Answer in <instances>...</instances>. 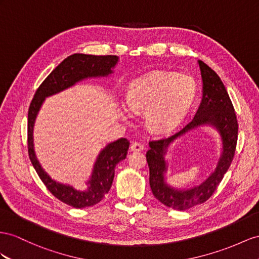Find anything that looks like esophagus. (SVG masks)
I'll return each mask as SVG.
<instances>
[{"mask_svg": "<svg viewBox=\"0 0 259 259\" xmlns=\"http://www.w3.org/2000/svg\"><path fill=\"white\" fill-rule=\"evenodd\" d=\"M143 149H144L143 144L139 143V142H134V143L131 144V147H130V150H131V151H134V152H139V151H142Z\"/></svg>", "mask_w": 259, "mask_h": 259, "instance_id": "obj_1", "label": "esophagus"}]
</instances>
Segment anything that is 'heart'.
Wrapping results in <instances>:
<instances>
[{
  "label": "heart",
  "mask_w": 259,
  "mask_h": 259,
  "mask_svg": "<svg viewBox=\"0 0 259 259\" xmlns=\"http://www.w3.org/2000/svg\"><path fill=\"white\" fill-rule=\"evenodd\" d=\"M197 95L195 79L174 72H153L132 82L127 93V106L121 114L131 109L145 111V122L153 131L164 132L180 123L188 114Z\"/></svg>",
  "instance_id": "1"
}]
</instances>
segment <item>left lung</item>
Segmentation results:
<instances>
[{
	"mask_svg": "<svg viewBox=\"0 0 259 259\" xmlns=\"http://www.w3.org/2000/svg\"><path fill=\"white\" fill-rule=\"evenodd\" d=\"M202 78V99L193 120L174 136L150 141L147 161L150 168V187L154 197L166 207L187 210L203 203L214 193L233 161L238 124L233 105L225 86L217 73L198 60ZM203 125L215 128L222 139L223 150L217 167L207 180L190 189H175L166 182L167 161L164 158L169 145L189 131Z\"/></svg>",
	"mask_w": 259,
	"mask_h": 259,
	"instance_id": "8db88e82",
	"label": "left lung"
}]
</instances>
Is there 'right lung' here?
Masks as SVG:
<instances>
[{
  "mask_svg": "<svg viewBox=\"0 0 259 259\" xmlns=\"http://www.w3.org/2000/svg\"><path fill=\"white\" fill-rule=\"evenodd\" d=\"M119 61L117 56L74 54L59 64L39 86L28 109V154L32 166L50 193L59 200L74 208L92 207L108 193L115 176L116 165L127 157L129 141L125 138L108 143L99 152L86 182L88 188L77 190L71 185L59 183L48 175L39 163L34 148V125L45 99L58 94L76 83L92 77H107L114 73Z\"/></svg>",
  "mask_w": 259,
  "mask_h": 259,
  "instance_id": "add662e5",
  "label": "right lung"
}]
</instances>
